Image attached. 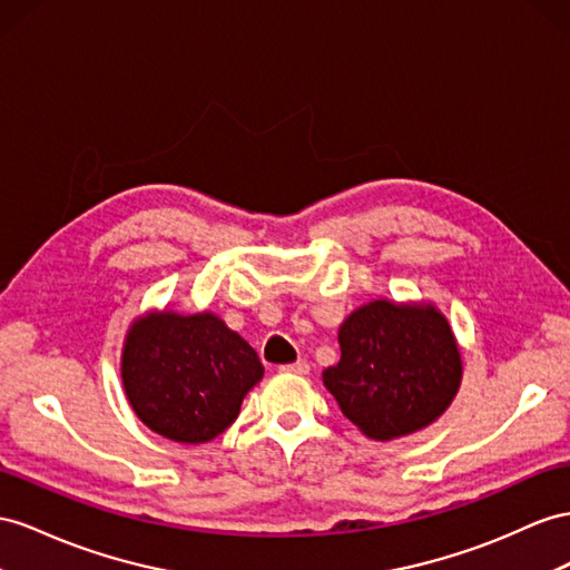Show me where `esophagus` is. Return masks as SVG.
<instances>
[{"label": "esophagus", "instance_id": "34e87169", "mask_svg": "<svg viewBox=\"0 0 570 570\" xmlns=\"http://www.w3.org/2000/svg\"><path fill=\"white\" fill-rule=\"evenodd\" d=\"M279 371L282 373H294V375H305L311 371V366H308V361H296V363H288V366H282Z\"/></svg>", "mask_w": 570, "mask_h": 570}]
</instances>
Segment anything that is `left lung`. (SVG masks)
Masks as SVG:
<instances>
[{
	"instance_id": "obj_1",
	"label": "left lung",
	"mask_w": 570,
	"mask_h": 570,
	"mask_svg": "<svg viewBox=\"0 0 570 570\" xmlns=\"http://www.w3.org/2000/svg\"><path fill=\"white\" fill-rule=\"evenodd\" d=\"M340 348L337 366L323 373L325 387L375 441L429 426L460 387V348L431 305H363L340 327Z\"/></svg>"
}]
</instances>
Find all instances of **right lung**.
Listing matches in <instances>:
<instances>
[{
  "mask_svg": "<svg viewBox=\"0 0 570 570\" xmlns=\"http://www.w3.org/2000/svg\"><path fill=\"white\" fill-rule=\"evenodd\" d=\"M265 366L212 313L146 315L129 330L122 383L135 414L178 443H207L238 419Z\"/></svg>",
  "mask_w": 570,
  "mask_h": 570,
  "instance_id": "right-lung-1",
  "label": "right lung"
}]
</instances>
